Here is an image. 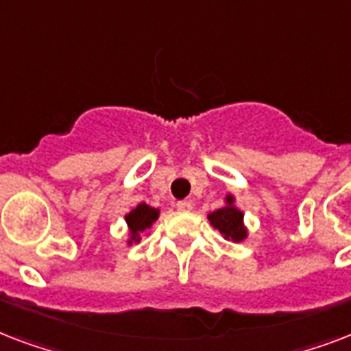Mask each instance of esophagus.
<instances>
[{
  "mask_svg": "<svg viewBox=\"0 0 351 351\" xmlns=\"http://www.w3.org/2000/svg\"><path fill=\"white\" fill-rule=\"evenodd\" d=\"M191 208L193 204L189 202V200H178V202H176V209H178V211H191Z\"/></svg>",
  "mask_w": 351,
  "mask_h": 351,
  "instance_id": "1",
  "label": "esophagus"
}]
</instances>
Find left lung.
<instances>
[{
  "label": "left lung",
  "instance_id": "8db88e82",
  "mask_svg": "<svg viewBox=\"0 0 351 351\" xmlns=\"http://www.w3.org/2000/svg\"><path fill=\"white\" fill-rule=\"evenodd\" d=\"M208 220L215 230H219L224 234L226 240L242 242L247 237V230L244 226V213L239 208H234V197H231V195L226 197L224 208L209 213Z\"/></svg>",
  "mask_w": 351,
  "mask_h": 351
}]
</instances>
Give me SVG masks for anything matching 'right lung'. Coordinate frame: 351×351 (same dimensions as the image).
<instances>
[{"instance_id":"1","label":"right lung","mask_w":351,"mask_h":351,"mask_svg":"<svg viewBox=\"0 0 351 351\" xmlns=\"http://www.w3.org/2000/svg\"><path fill=\"white\" fill-rule=\"evenodd\" d=\"M158 215V209L151 208L147 204H138L131 213H127L125 222L127 228H129V234H131V237H129V244H132V242H140V233L149 230V228L156 222Z\"/></svg>"}]
</instances>
